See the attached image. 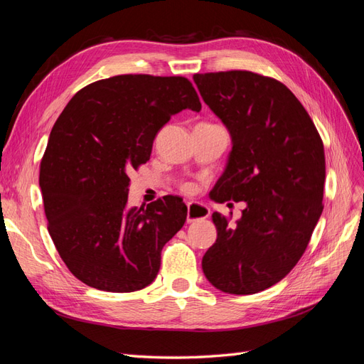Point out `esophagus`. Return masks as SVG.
Instances as JSON below:
<instances>
[{"label":"esophagus","mask_w":364,"mask_h":364,"mask_svg":"<svg viewBox=\"0 0 364 364\" xmlns=\"http://www.w3.org/2000/svg\"><path fill=\"white\" fill-rule=\"evenodd\" d=\"M210 215V209L203 203L198 201H191L188 203V223H195V221H200V220H205L207 216Z\"/></svg>","instance_id":"obj_1"}]
</instances>
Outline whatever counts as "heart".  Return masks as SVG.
Instances as JSON below:
<instances>
[{"label":"heart","instance_id":"1","mask_svg":"<svg viewBox=\"0 0 364 364\" xmlns=\"http://www.w3.org/2000/svg\"><path fill=\"white\" fill-rule=\"evenodd\" d=\"M186 191H191V188H189V186H188V188H186Z\"/></svg>","mask_w":364,"mask_h":364}]
</instances>
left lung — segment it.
I'll list each match as a JSON object with an SVG mask.
<instances>
[{
  "mask_svg": "<svg viewBox=\"0 0 364 364\" xmlns=\"http://www.w3.org/2000/svg\"><path fill=\"white\" fill-rule=\"evenodd\" d=\"M193 82L232 137L212 198L247 204L235 225L232 213L213 212L218 237L203 256L204 276L228 294L264 291L299 262L323 210V143L276 79L233 70L193 75Z\"/></svg>",
  "mask_w": 364,
  "mask_h": 364,
  "instance_id": "1",
  "label": "left lung"
}]
</instances>
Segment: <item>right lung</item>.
I'll list each match as a JSON object with an SVG mask.
<instances>
[{"label":"right lung","mask_w":364,"mask_h":364,"mask_svg":"<svg viewBox=\"0 0 364 364\" xmlns=\"http://www.w3.org/2000/svg\"><path fill=\"white\" fill-rule=\"evenodd\" d=\"M183 109H201L186 77L122 75L82 88L58 117L39 186L56 250L88 287L131 293L157 277L188 207L172 195L128 207V172L149 160L157 132Z\"/></svg>","instance_id":"obj_1"}]
</instances>
